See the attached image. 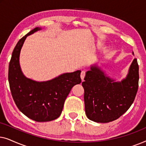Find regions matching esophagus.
<instances>
[{"instance_id": "1", "label": "esophagus", "mask_w": 146, "mask_h": 146, "mask_svg": "<svg viewBox=\"0 0 146 146\" xmlns=\"http://www.w3.org/2000/svg\"><path fill=\"white\" fill-rule=\"evenodd\" d=\"M85 74H86V71L85 70H82L81 72V74H80V77H81V79L84 80V78L85 77Z\"/></svg>"}]
</instances>
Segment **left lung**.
Returning <instances> with one entry per match:
<instances>
[{
	"label": "left lung",
	"instance_id": "left-lung-1",
	"mask_svg": "<svg viewBox=\"0 0 146 146\" xmlns=\"http://www.w3.org/2000/svg\"><path fill=\"white\" fill-rule=\"evenodd\" d=\"M84 80L82 85L88 118L98 123L115 120L129 108L136 96L139 81L137 59H133L126 77L120 82L108 76L97 64L91 66Z\"/></svg>",
	"mask_w": 146,
	"mask_h": 146
}]
</instances>
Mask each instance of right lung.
<instances>
[{
    "mask_svg": "<svg viewBox=\"0 0 146 146\" xmlns=\"http://www.w3.org/2000/svg\"><path fill=\"white\" fill-rule=\"evenodd\" d=\"M41 28L36 27L19 40L12 54L9 67V82L12 96L19 110L33 120L43 122L60 115L65 100L72 88L81 83L80 70L64 73L50 80L37 82L23 74L20 53L28 36Z\"/></svg>",
    "mask_w": 146,
    "mask_h": 146,
    "instance_id": "right-lung-1",
    "label": "right lung"
}]
</instances>
